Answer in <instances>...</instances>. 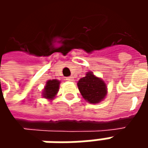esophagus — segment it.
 I'll return each mask as SVG.
<instances>
[{"instance_id":"obj_1","label":"esophagus","mask_w":148,"mask_h":148,"mask_svg":"<svg viewBox=\"0 0 148 148\" xmlns=\"http://www.w3.org/2000/svg\"><path fill=\"white\" fill-rule=\"evenodd\" d=\"M73 80H74V79H73V77H69L66 78V81H67V82H72Z\"/></svg>"}]
</instances>
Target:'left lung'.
Masks as SVG:
<instances>
[{"label":"left lung","mask_w":148,"mask_h":148,"mask_svg":"<svg viewBox=\"0 0 148 148\" xmlns=\"http://www.w3.org/2000/svg\"><path fill=\"white\" fill-rule=\"evenodd\" d=\"M77 86L83 98L90 104H98L105 99L107 95L105 82L95 77L91 71L87 72L86 77L78 81Z\"/></svg>","instance_id":"left-lung-1"}]
</instances>
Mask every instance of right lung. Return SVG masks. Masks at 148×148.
<instances>
[{"label":"right lung","instance_id":"1","mask_svg":"<svg viewBox=\"0 0 148 148\" xmlns=\"http://www.w3.org/2000/svg\"><path fill=\"white\" fill-rule=\"evenodd\" d=\"M60 82L53 79V80H49L46 82V86L43 89V96L48 99H53L56 95L58 92L59 89Z\"/></svg>","mask_w":148,"mask_h":148}]
</instances>
